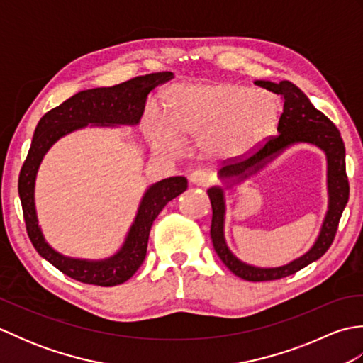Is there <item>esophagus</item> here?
<instances>
[{
    "label": "esophagus",
    "mask_w": 363,
    "mask_h": 363,
    "mask_svg": "<svg viewBox=\"0 0 363 363\" xmlns=\"http://www.w3.org/2000/svg\"><path fill=\"white\" fill-rule=\"evenodd\" d=\"M189 179L194 186H198V187H207L212 182L211 174H207L206 172H203V169H196V172L190 174Z\"/></svg>",
    "instance_id": "1"
}]
</instances>
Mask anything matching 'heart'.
I'll return each mask as SVG.
<instances>
[{
	"label": "heart",
	"mask_w": 363,
	"mask_h": 363,
	"mask_svg": "<svg viewBox=\"0 0 363 363\" xmlns=\"http://www.w3.org/2000/svg\"><path fill=\"white\" fill-rule=\"evenodd\" d=\"M279 98L238 82L186 84L168 96V121L152 115L146 135L159 150H177L182 138H199L209 159L248 157L276 133Z\"/></svg>",
	"instance_id": "b5f03b06"
}]
</instances>
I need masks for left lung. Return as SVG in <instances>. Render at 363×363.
Instances as JSON below:
<instances>
[{
    "mask_svg": "<svg viewBox=\"0 0 363 363\" xmlns=\"http://www.w3.org/2000/svg\"><path fill=\"white\" fill-rule=\"evenodd\" d=\"M256 86L264 87L273 94L282 95L284 112L277 125V135L269 137L264 146L252 152L251 156L238 160L225 162L220 169L221 179H230L233 186L250 177L273 160L277 154L295 143H312L326 152L328 157V191L329 207L325 221L320 230L317 242L304 256L290 262L287 265L276 268H259L238 260L225 242V196L221 187H212L207 190L212 204V226L211 237L213 248L230 272L245 281L262 282L274 281L281 277L295 274L301 268L318 260L333 245L338 228V221L350 198V182L346 176L345 164V143L340 130L325 113L315 109L311 99L290 81H281L279 84L272 81H256Z\"/></svg>",
    "mask_w": 363,
    "mask_h": 363,
    "instance_id": "1",
    "label": "left lung"
}]
</instances>
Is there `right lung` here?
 <instances>
[{"instance_id":"1","label":"right lung","mask_w":363,"mask_h":363,"mask_svg":"<svg viewBox=\"0 0 363 363\" xmlns=\"http://www.w3.org/2000/svg\"><path fill=\"white\" fill-rule=\"evenodd\" d=\"M173 78L172 72L151 73L117 84L112 87L82 90L60 106L46 112L38 121L25 164L18 177V195L21 199L26 230L35 251L72 279L84 284L112 287L133 277L146 256V246L154 220L168 201L187 190V179L174 176L162 179L145 191L138 206L135 220L130 226L121 250L104 260H82L65 257L46 243L38 226L34 187L38 165L54 142L87 125L117 126L137 125L140 121L146 96L150 91Z\"/></svg>"}]
</instances>
